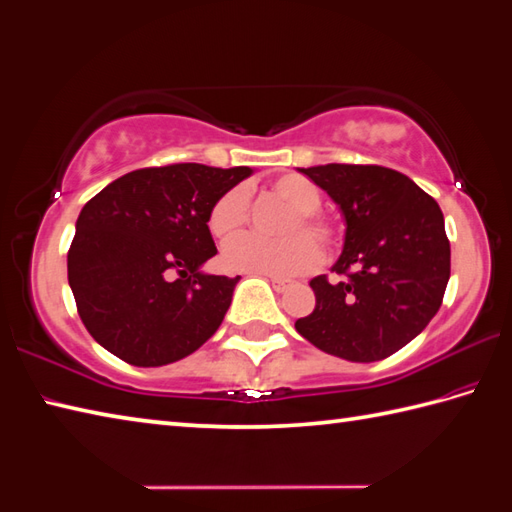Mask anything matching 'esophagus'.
Here are the masks:
<instances>
[{
	"instance_id": "obj_1",
	"label": "esophagus",
	"mask_w": 512,
	"mask_h": 512,
	"mask_svg": "<svg viewBox=\"0 0 512 512\" xmlns=\"http://www.w3.org/2000/svg\"><path fill=\"white\" fill-rule=\"evenodd\" d=\"M263 278H267L271 282V287H274L276 291H285L291 285L289 280H282V278H274V276H263Z\"/></svg>"
}]
</instances>
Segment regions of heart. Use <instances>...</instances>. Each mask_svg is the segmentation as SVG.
Wrapping results in <instances>:
<instances>
[{
    "mask_svg": "<svg viewBox=\"0 0 512 512\" xmlns=\"http://www.w3.org/2000/svg\"><path fill=\"white\" fill-rule=\"evenodd\" d=\"M271 192L293 210L280 225L285 238H263L247 234L236 238L223 252V263L232 271L245 274L289 278L311 269L320 260L317 242L326 252L339 243V227L320 214L322 195L313 181L300 175L278 177L271 184ZM249 214L247 192L232 188L212 203L208 214V230L219 241H230L243 230ZM310 236L306 237L305 234ZM316 242L313 244L312 241Z\"/></svg>",
    "mask_w": 512,
    "mask_h": 512,
    "instance_id": "1",
    "label": "heart"
}]
</instances>
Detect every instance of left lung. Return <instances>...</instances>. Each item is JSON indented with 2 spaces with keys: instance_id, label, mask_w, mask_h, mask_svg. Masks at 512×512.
<instances>
[{
  "instance_id": "8db88e82",
  "label": "left lung",
  "mask_w": 512,
  "mask_h": 512,
  "mask_svg": "<svg viewBox=\"0 0 512 512\" xmlns=\"http://www.w3.org/2000/svg\"><path fill=\"white\" fill-rule=\"evenodd\" d=\"M326 190L346 223L331 285L313 278L311 315L295 331L328 355L370 363L423 333L442 304L451 247L438 203L399 170L361 164L298 168Z\"/></svg>"
}]
</instances>
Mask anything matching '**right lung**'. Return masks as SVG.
I'll use <instances>...</instances> for the list:
<instances>
[{"instance_id":"1","label":"right lung","mask_w":512,"mask_h":512,"mask_svg":"<svg viewBox=\"0 0 512 512\" xmlns=\"http://www.w3.org/2000/svg\"><path fill=\"white\" fill-rule=\"evenodd\" d=\"M252 173L203 164L140 168L85 203L67 252V280L102 348L131 366L157 368L217 333L238 276L201 271L217 254L208 214Z\"/></svg>"}]
</instances>
